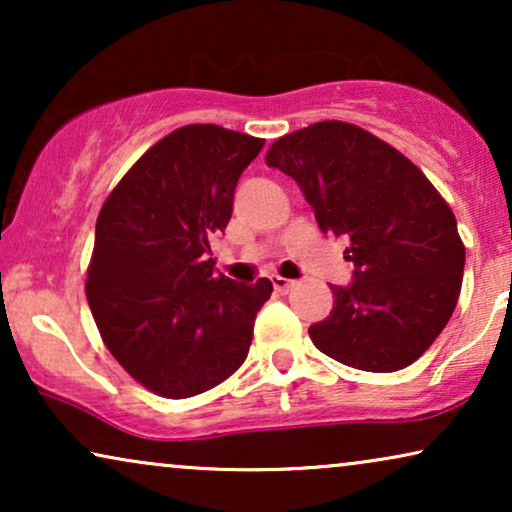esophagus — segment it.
Here are the masks:
<instances>
[{
	"label": "esophagus",
	"mask_w": 512,
	"mask_h": 512,
	"mask_svg": "<svg viewBox=\"0 0 512 512\" xmlns=\"http://www.w3.org/2000/svg\"><path fill=\"white\" fill-rule=\"evenodd\" d=\"M272 286H275L277 293H289L293 282H291V279H286V277L275 275V277H272Z\"/></svg>",
	"instance_id": "obj_1"
}]
</instances>
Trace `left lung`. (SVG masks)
<instances>
[{"label": "left lung", "mask_w": 512, "mask_h": 512, "mask_svg": "<svg viewBox=\"0 0 512 512\" xmlns=\"http://www.w3.org/2000/svg\"><path fill=\"white\" fill-rule=\"evenodd\" d=\"M321 233L347 237L352 284L310 326L319 352L368 373H394L438 338L461 291L466 251L457 219L417 165L352 123L324 121L270 146Z\"/></svg>", "instance_id": "8db88e82"}]
</instances>
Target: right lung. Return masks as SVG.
Segmentation results:
<instances>
[{
	"label": "right lung",
	"mask_w": 512,
	"mask_h": 512,
	"mask_svg": "<svg viewBox=\"0 0 512 512\" xmlns=\"http://www.w3.org/2000/svg\"><path fill=\"white\" fill-rule=\"evenodd\" d=\"M263 139L186 125L153 144L100 209L86 296L104 345L153 394L216 387L249 354L270 279L214 270L212 240Z\"/></svg>",
	"instance_id": "add662e5"
}]
</instances>
